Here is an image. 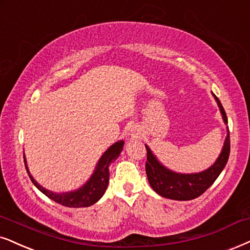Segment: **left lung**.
Instances as JSON below:
<instances>
[{"label": "left lung", "instance_id": "left-lung-1", "mask_svg": "<svg viewBox=\"0 0 250 250\" xmlns=\"http://www.w3.org/2000/svg\"><path fill=\"white\" fill-rule=\"evenodd\" d=\"M212 96L218 104L220 113H222L224 123L227 125V116L222 103L213 93ZM145 147L147 151L145 170H146L147 180L151 188L158 195L169 198V200L190 201L203 194L216 181L224 167L226 166L230 148L229 131L227 127V136L224 142L222 152L216 162L213 163V165L198 173H176L174 170H170L158 160V158L154 156V153L146 144H145Z\"/></svg>", "mask_w": 250, "mask_h": 250}]
</instances>
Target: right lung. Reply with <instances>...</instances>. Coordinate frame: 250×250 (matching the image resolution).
I'll return each instance as SVG.
<instances>
[{"label": "right lung", "instance_id": "obj_1", "mask_svg": "<svg viewBox=\"0 0 250 250\" xmlns=\"http://www.w3.org/2000/svg\"><path fill=\"white\" fill-rule=\"evenodd\" d=\"M123 145H125V142L123 141H119L113 145H110L105 152H104L103 156L100 157V159L98 160L96 168H94L90 179L81 188L68 192H53L48 190V189L43 188L31 175L26 164V159H25V154L24 163L31 181L47 197L56 202V203L64 205V207L68 208H86L97 203L103 197V195L105 194L109 181V165L118 159V157L120 156L123 148Z\"/></svg>", "mask_w": 250, "mask_h": 250}]
</instances>
